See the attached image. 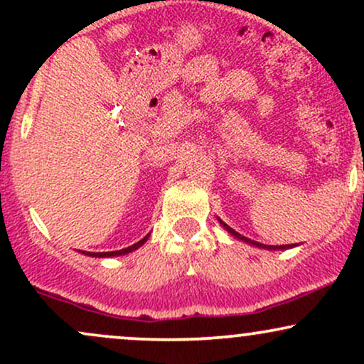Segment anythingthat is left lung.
I'll list each match as a JSON object with an SVG mask.
<instances>
[{
	"label": "left lung",
	"mask_w": 364,
	"mask_h": 364,
	"mask_svg": "<svg viewBox=\"0 0 364 364\" xmlns=\"http://www.w3.org/2000/svg\"><path fill=\"white\" fill-rule=\"evenodd\" d=\"M219 223L224 225V229H225V231H228V232H231V235H232V236H235V237H237V240L245 241V243H248V245L258 246V248H267V250H286V248H292V245H281V246H272V245H269V246H267V245L257 243V241L250 240V237H245V236H241V235H240V232H236V231H235V229H232V228H229V225H228V224H225V223H223V220H220V219H219ZM294 246H296V245H294Z\"/></svg>",
	"instance_id": "obj_1"
}]
</instances>
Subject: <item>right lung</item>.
Wrapping results in <instances>:
<instances>
[{"instance_id": "1", "label": "right lung", "mask_w": 364, "mask_h": 364, "mask_svg": "<svg viewBox=\"0 0 364 364\" xmlns=\"http://www.w3.org/2000/svg\"><path fill=\"white\" fill-rule=\"evenodd\" d=\"M149 240V235L144 237V240H140L139 243H135V245H132V246H128V248H123V250H118V252H102V253H94V252H80V253H83V255H89V257H95V258H107V257H121V255H128V253H132V252H135L136 248H140L141 245L145 243V241Z\"/></svg>"}]
</instances>
